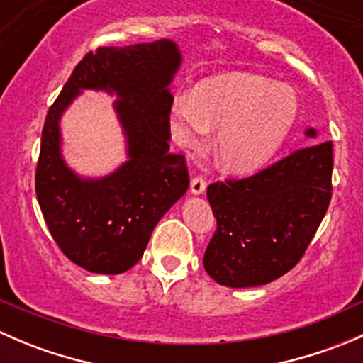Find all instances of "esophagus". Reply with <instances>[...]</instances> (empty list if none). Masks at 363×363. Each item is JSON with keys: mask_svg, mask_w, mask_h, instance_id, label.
I'll return each mask as SVG.
<instances>
[{"mask_svg": "<svg viewBox=\"0 0 363 363\" xmlns=\"http://www.w3.org/2000/svg\"><path fill=\"white\" fill-rule=\"evenodd\" d=\"M207 188V181L203 177H193L191 179V193L193 195H202Z\"/></svg>", "mask_w": 363, "mask_h": 363, "instance_id": "34e87169", "label": "esophagus"}]
</instances>
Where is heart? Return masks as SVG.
<instances>
[{
    "label": "heart",
    "instance_id": "1",
    "mask_svg": "<svg viewBox=\"0 0 363 363\" xmlns=\"http://www.w3.org/2000/svg\"><path fill=\"white\" fill-rule=\"evenodd\" d=\"M298 98L288 86L244 72L203 80L195 93L174 98L170 123L188 147H200L221 126L216 140L219 163L230 172H251L267 163L290 133Z\"/></svg>",
    "mask_w": 363,
    "mask_h": 363
}]
</instances>
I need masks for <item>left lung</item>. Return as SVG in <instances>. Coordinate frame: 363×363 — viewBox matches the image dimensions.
Instances as JSON below:
<instances>
[{"label":"left lung","instance_id":"1","mask_svg":"<svg viewBox=\"0 0 363 363\" xmlns=\"http://www.w3.org/2000/svg\"><path fill=\"white\" fill-rule=\"evenodd\" d=\"M314 137V130L307 131ZM334 145L318 142L244 179L212 182L216 232L203 267L230 288L267 284L302 259L332 199Z\"/></svg>","mask_w":363,"mask_h":363}]
</instances>
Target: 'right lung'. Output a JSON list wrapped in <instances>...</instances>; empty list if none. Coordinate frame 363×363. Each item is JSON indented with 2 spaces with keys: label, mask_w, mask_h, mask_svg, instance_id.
Here are the masks:
<instances>
[{
  "label": "right lung",
  "mask_w": 363,
  "mask_h": 363,
  "mask_svg": "<svg viewBox=\"0 0 363 363\" xmlns=\"http://www.w3.org/2000/svg\"><path fill=\"white\" fill-rule=\"evenodd\" d=\"M181 65L170 40L98 47L79 61L42 130L35 189L49 232L68 259L96 274H121L144 255L164 212L189 186L184 155L170 152L168 84ZM80 89L118 93L130 160L98 182L77 178L59 152V117Z\"/></svg>",
  "instance_id": "add662e5"
}]
</instances>
